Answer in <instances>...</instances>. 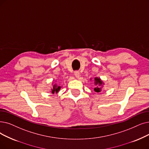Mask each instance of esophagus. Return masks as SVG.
Instances as JSON below:
<instances>
[{
  "label": "esophagus",
  "instance_id": "34e87169",
  "mask_svg": "<svg viewBox=\"0 0 149 149\" xmlns=\"http://www.w3.org/2000/svg\"><path fill=\"white\" fill-rule=\"evenodd\" d=\"M74 75L75 76L76 78L79 79L80 77V72H78V71H75V72H74Z\"/></svg>",
  "mask_w": 149,
  "mask_h": 149
}]
</instances>
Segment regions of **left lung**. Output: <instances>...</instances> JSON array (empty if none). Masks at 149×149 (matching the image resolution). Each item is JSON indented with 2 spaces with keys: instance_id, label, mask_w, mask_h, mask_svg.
<instances>
[{
  "instance_id": "8db88e82",
  "label": "left lung",
  "mask_w": 149,
  "mask_h": 149,
  "mask_svg": "<svg viewBox=\"0 0 149 149\" xmlns=\"http://www.w3.org/2000/svg\"><path fill=\"white\" fill-rule=\"evenodd\" d=\"M94 83H94L95 85H97V86L95 87L94 90L96 93H100L102 91L101 86H103V85L104 83H103V82L100 80V79L98 78V77H95L94 79Z\"/></svg>"
}]
</instances>
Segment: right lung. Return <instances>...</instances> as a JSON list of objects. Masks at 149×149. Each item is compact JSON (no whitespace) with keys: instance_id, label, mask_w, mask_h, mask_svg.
Returning <instances> with one entry per match:
<instances>
[{"instance_id":"add662e5","label":"right lung","mask_w":149,"mask_h":149,"mask_svg":"<svg viewBox=\"0 0 149 149\" xmlns=\"http://www.w3.org/2000/svg\"><path fill=\"white\" fill-rule=\"evenodd\" d=\"M60 89H61L60 86H58L56 84H55V85H53V88L51 89V92L52 94H54L55 93H57L60 90Z\"/></svg>"}]
</instances>
